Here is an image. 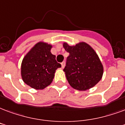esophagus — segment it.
<instances>
[{"label": "esophagus", "instance_id": "1", "mask_svg": "<svg viewBox=\"0 0 125 125\" xmlns=\"http://www.w3.org/2000/svg\"><path fill=\"white\" fill-rule=\"evenodd\" d=\"M61 65H62V68H63V67H65V62H63L61 63Z\"/></svg>", "mask_w": 125, "mask_h": 125}]
</instances>
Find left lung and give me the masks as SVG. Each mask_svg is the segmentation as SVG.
I'll return each instance as SVG.
<instances>
[{"instance_id":"8db88e82","label":"left lung","mask_w":125,"mask_h":125,"mask_svg":"<svg viewBox=\"0 0 125 125\" xmlns=\"http://www.w3.org/2000/svg\"><path fill=\"white\" fill-rule=\"evenodd\" d=\"M63 46L70 53L63 71L70 85L79 91L95 85L102 77L103 67L94 50L85 42L75 46L64 43Z\"/></svg>"}]
</instances>
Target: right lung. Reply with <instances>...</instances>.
Here are the masks:
<instances>
[{
    "mask_svg": "<svg viewBox=\"0 0 125 125\" xmlns=\"http://www.w3.org/2000/svg\"><path fill=\"white\" fill-rule=\"evenodd\" d=\"M52 46L39 42L26 54L21 65L24 82L36 89H43L53 81L55 70L61 64L51 53Z\"/></svg>",
    "mask_w": 125,
    "mask_h": 125,
    "instance_id": "right-lung-1",
    "label": "right lung"
}]
</instances>
